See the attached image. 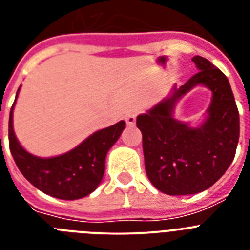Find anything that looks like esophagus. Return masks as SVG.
Instances as JSON below:
<instances>
[{
  "label": "esophagus",
  "mask_w": 250,
  "mask_h": 250,
  "mask_svg": "<svg viewBox=\"0 0 250 250\" xmlns=\"http://www.w3.org/2000/svg\"><path fill=\"white\" fill-rule=\"evenodd\" d=\"M125 120H126V124L129 125V126H132V125H135V121H136V112H129V114H126V116H125Z\"/></svg>",
  "instance_id": "1"
}]
</instances>
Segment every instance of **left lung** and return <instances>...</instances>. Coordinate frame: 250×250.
Returning a JSON list of instances; mask_svg holds the SVG:
<instances>
[{"label": "left lung", "instance_id": "left-lung-1", "mask_svg": "<svg viewBox=\"0 0 250 250\" xmlns=\"http://www.w3.org/2000/svg\"><path fill=\"white\" fill-rule=\"evenodd\" d=\"M191 61L199 71L136 119L147 178L167 195L210 188L231 164L239 140V111L227 76L204 57L194 56ZM198 84L207 85L213 96L206 120L191 128L176 121L172 112L176 101Z\"/></svg>", "mask_w": 250, "mask_h": 250}]
</instances>
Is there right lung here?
Here are the masks:
<instances>
[{
    "mask_svg": "<svg viewBox=\"0 0 250 250\" xmlns=\"http://www.w3.org/2000/svg\"><path fill=\"white\" fill-rule=\"evenodd\" d=\"M21 87V86H20ZM8 121L10 150L22 175L39 190L57 199H81L99 187L105 171L106 154L125 129V121L94 132L70 151L54 158H39L20 145L13 131V107Z\"/></svg>",
    "mask_w": 250,
    "mask_h": 250,
    "instance_id": "1",
    "label": "right lung"
}]
</instances>
